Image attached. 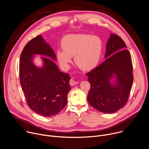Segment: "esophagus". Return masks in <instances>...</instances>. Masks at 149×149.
<instances>
[{"mask_svg": "<svg viewBox=\"0 0 149 149\" xmlns=\"http://www.w3.org/2000/svg\"><path fill=\"white\" fill-rule=\"evenodd\" d=\"M77 83H78V82L76 81L75 80H74V79H71L70 81V84L71 86H74L76 84H77Z\"/></svg>", "mask_w": 149, "mask_h": 149, "instance_id": "34e87169", "label": "esophagus"}]
</instances>
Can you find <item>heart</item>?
<instances>
[{
    "mask_svg": "<svg viewBox=\"0 0 149 149\" xmlns=\"http://www.w3.org/2000/svg\"><path fill=\"white\" fill-rule=\"evenodd\" d=\"M63 50H58L56 57L60 65L67 68L74 56L76 65L82 70L94 68L100 60L102 44L96 36L88 34H70L61 40Z\"/></svg>",
    "mask_w": 149,
    "mask_h": 149,
    "instance_id": "1",
    "label": "heart"
}]
</instances>
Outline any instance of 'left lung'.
Masks as SVG:
<instances>
[{
    "label": "left lung",
    "instance_id": "8db88e82",
    "mask_svg": "<svg viewBox=\"0 0 149 149\" xmlns=\"http://www.w3.org/2000/svg\"><path fill=\"white\" fill-rule=\"evenodd\" d=\"M105 61L86 74L91 84L87 100L95 109L112 113L127 102L133 81L131 56L125 42L111 34L106 46ZM113 77L116 82L112 84Z\"/></svg>",
    "mask_w": 149,
    "mask_h": 149
}]
</instances>
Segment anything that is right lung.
Masks as SVG:
<instances>
[{
    "instance_id": "right-lung-1",
    "label": "right lung",
    "mask_w": 149,
    "mask_h": 149,
    "mask_svg": "<svg viewBox=\"0 0 149 149\" xmlns=\"http://www.w3.org/2000/svg\"><path fill=\"white\" fill-rule=\"evenodd\" d=\"M35 54L56 60L53 49L41 35L31 39L20 56V84L29 107L38 115L51 117L60 112L67 104L71 77L61 72L53 61L45 57H41L42 67H36L33 62Z\"/></svg>"
}]
</instances>
